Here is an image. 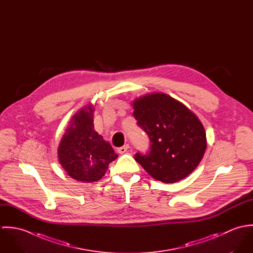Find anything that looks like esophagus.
<instances>
[{
	"mask_svg": "<svg viewBox=\"0 0 253 253\" xmlns=\"http://www.w3.org/2000/svg\"><path fill=\"white\" fill-rule=\"evenodd\" d=\"M128 148H129V145H124V146H122V147H120V148L118 149V152H119L120 154H124V153H126V152L127 151Z\"/></svg>",
	"mask_w": 253,
	"mask_h": 253,
	"instance_id": "1",
	"label": "esophagus"
}]
</instances>
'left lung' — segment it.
Here are the masks:
<instances>
[{
	"instance_id": "8db88e82",
	"label": "left lung",
	"mask_w": 253,
	"mask_h": 253,
	"mask_svg": "<svg viewBox=\"0 0 253 253\" xmlns=\"http://www.w3.org/2000/svg\"><path fill=\"white\" fill-rule=\"evenodd\" d=\"M133 117L148 134L150 152L134 158L156 180L174 183L187 177L207 149L206 130L198 117L171 96L155 92L133 100Z\"/></svg>"
}]
</instances>
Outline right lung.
<instances>
[{
	"label": "right lung",
	"instance_id": "right-lung-1",
	"mask_svg": "<svg viewBox=\"0 0 253 253\" xmlns=\"http://www.w3.org/2000/svg\"><path fill=\"white\" fill-rule=\"evenodd\" d=\"M93 105L80 109L58 146V160L64 170L77 181L100 180L110 163L118 158L112 146L94 129Z\"/></svg>",
	"mask_w": 253,
	"mask_h": 253
}]
</instances>
